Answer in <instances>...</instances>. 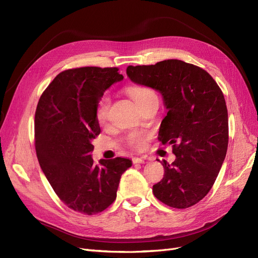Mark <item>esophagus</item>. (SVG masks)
<instances>
[{"label":"esophagus","instance_id":"esophagus-1","mask_svg":"<svg viewBox=\"0 0 258 258\" xmlns=\"http://www.w3.org/2000/svg\"><path fill=\"white\" fill-rule=\"evenodd\" d=\"M132 162H134V163H144L145 158H143V157H134V158H132Z\"/></svg>","mask_w":258,"mask_h":258}]
</instances>
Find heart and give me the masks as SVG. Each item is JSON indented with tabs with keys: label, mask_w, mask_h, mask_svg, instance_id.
Here are the masks:
<instances>
[{
	"label": "heart",
	"mask_w": 258,
	"mask_h": 258,
	"mask_svg": "<svg viewBox=\"0 0 258 258\" xmlns=\"http://www.w3.org/2000/svg\"><path fill=\"white\" fill-rule=\"evenodd\" d=\"M127 93L139 106L143 105L152 99L157 98L155 91L151 88L145 87V86H129V87H127ZM108 111H110V99H108L107 96H102L98 101L96 108V116L99 123L103 124L106 122L108 117ZM145 139L146 136L143 132H130L127 136V144L135 148H140L144 145Z\"/></svg>",
	"instance_id": "1"
}]
</instances>
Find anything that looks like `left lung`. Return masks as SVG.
Instances as JSON below:
<instances>
[{
    "mask_svg": "<svg viewBox=\"0 0 258 258\" xmlns=\"http://www.w3.org/2000/svg\"><path fill=\"white\" fill-rule=\"evenodd\" d=\"M129 79L160 91L168 108L159 129L163 145H172V163L153 186L155 197L186 209L212 188L228 147V113L220 86L204 69L170 59L152 66H129Z\"/></svg>",
    "mask_w": 258,
    "mask_h": 258,
    "instance_id": "1",
    "label": "left lung"
}]
</instances>
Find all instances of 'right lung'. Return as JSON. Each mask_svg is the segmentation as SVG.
Returning a JSON list of instances; mask_svg holds the SVG:
<instances>
[{"label":"right lung","instance_id":"obj_1","mask_svg":"<svg viewBox=\"0 0 258 258\" xmlns=\"http://www.w3.org/2000/svg\"><path fill=\"white\" fill-rule=\"evenodd\" d=\"M118 68L83 67L59 73L37 103L34 141L38 162L52 189L76 212H102L116 199L121 174L132 162L91 158L100 135L96 108L103 92L123 76Z\"/></svg>","mask_w":258,"mask_h":258}]
</instances>
